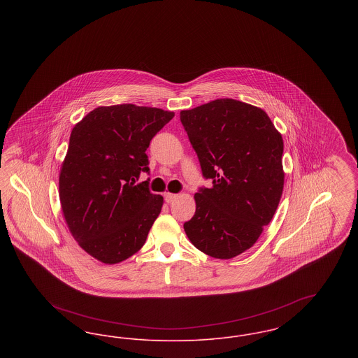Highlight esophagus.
I'll return each instance as SVG.
<instances>
[{"instance_id":"obj_1","label":"esophagus","mask_w":358,"mask_h":358,"mask_svg":"<svg viewBox=\"0 0 358 358\" xmlns=\"http://www.w3.org/2000/svg\"><path fill=\"white\" fill-rule=\"evenodd\" d=\"M165 201L168 203V204H171L174 200H176V197H177V194H173V193H165Z\"/></svg>"}]
</instances>
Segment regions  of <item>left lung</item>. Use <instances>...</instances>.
<instances>
[{
	"mask_svg": "<svg viewBox=\"0 0 358 358\" xmlns=\"http://www.w3.org/2000/svg\"><path fill=\"white\" fill-rule=\"evenodd\" d=\"M205 180L194 216L184 224L206 255L231 259L255 244L273 220L285 173L283 139L268 115L235 99H216L180 113Z\"/></svg>",
	"mask_w": 358,
	"mask_h": 358,
	"instance_id": "obj_1",
	"label": "left lung"
}]
</instances>
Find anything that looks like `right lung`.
Listing matches in <instances>:
<instances>
[{
    "label": "right lung",
    "instance_id": "add662e5",
    "mask_svg": "<svg viewBox=\"0 0 358 358\" xmlns=\"http://www.w3.org/2000/svg\"><path fill=\"white\" fill-rule=\"evenodd\" d=\"M174 117L155 107L117 104L87 114L69 136L59 178L66 222L79 245L107 264L134 255L145 244L164 199L153 194L146 150Z\"/></svg>",
    "mask_w": 358,
    "mask_h": 358
}]
</instances>
